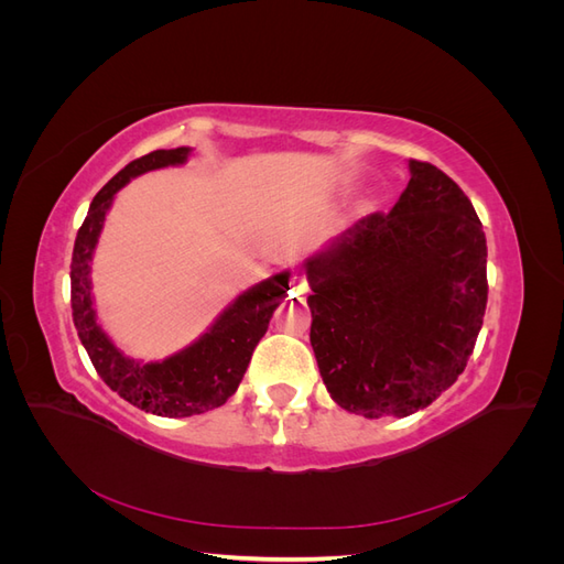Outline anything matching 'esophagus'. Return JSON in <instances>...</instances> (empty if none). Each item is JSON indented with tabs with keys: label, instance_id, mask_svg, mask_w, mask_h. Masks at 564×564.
<instances>
[{
	"label": "esophagus",
	"instance_id": "obj_1",
	"mask_svg": "<svg viewBox=\"0 0 564 564\" xmlns=\"http://www.w3.org/2000/svg\"><path fill=\"white\" fill-rule=\"evenodd\" d=\"M308 292H311L308 280H305L303 272H296V275L292 278V294H294V296H305Z\"/></svg>",
	"mask_w": 564,
	"mask_h": 564
}]
</instances>
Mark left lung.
Wrapping results in <instances>:
<instances>
[{"label":"left lung","mask_w":564,"mask_h":564,"mask_svg":"<svg viewBox=\"0 0 564 564\" xmlns=\"http://www.w3.org/2000/svg\"><path fill=\"white\" fill-rule=\"evenodd\" d=\"M404 193L305 261L311 346L332 400L409 416L466 369L487 308V240L464 191L409 160Z\"/></svg>","instance_id":"obj_1"}]
</instances>
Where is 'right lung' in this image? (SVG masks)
Wrapping results in <instances>:
<instances>
[{"instance_id": "1", "label": "right lung", "mask_w": 564, "mask_h": 564, "mask_svg": "<svg viewBox=\"0 0 564 564\" xmlns=\"http://www.w3.org/2000/svg\"><path fill=\"white\" fill-rule=\"evenodd\" d=\"M187 155L191 148L155 150L129 162L100 187L77 232L70 263L73 319L98 377L133 406L169 419L195 416L226 404L245 377L253 348L268 332L272 313L289 292L286 270L253 284L216 317L195 344L160 362L131 360L100 329L91 296V259L110 204L131 178L152 169L183 164Z\"/></svg>"}]
</instances>
